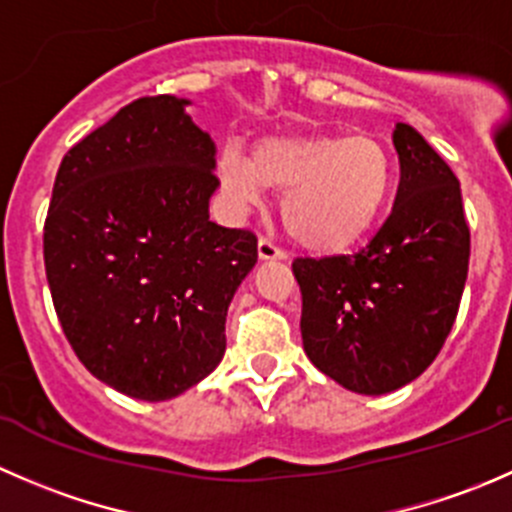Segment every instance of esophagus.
<instances>
[{
	"instance_id": "obj_1",
	"label": "esophagus",
	"mask_w": 512,
	"mask_h": 512,
	"mask_svg": "<svg viewBox=\"0 0 512 512\" xmlns=\"http://www.w3.org/2000/svg\"><path fill=\"white\" fill-rule=\"evenodd\" d=\"M257 255H260V260H285L287 252L282 247H277L270 237H260V242H257Z\"/></svg>"
}]
</instances>
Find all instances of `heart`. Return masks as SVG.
<instances>
[{"instance_id":"1","label":"heart","mask_w":512,"mask_h":512,"mask_svg":"<svg viewBox=\"0 0 512 512\" xmlns=\"http://www.w3.org/2000/svg\"><path fill=\"white\" fill-rule=\"evenodd\" d=\"M394 165L381 141L337 133H280L252 143L250 158L230 148L220 178L242 203L262 188L285 195L282 223L297 245L332 255L359 242L379 218Z\"/></svg>"}]
</instances>
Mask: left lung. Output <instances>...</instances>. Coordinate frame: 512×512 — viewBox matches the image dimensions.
Wrapping results in <instances>:
<instances>
[{"label":"left lung","mask_w":512,"mask_h":512,"mask_svg":"<svg viewBox=\"0 0 512 512\" xmlns=\"http://www.w3.org/2000/svg\"><path fill=\"white\" fill-rule=\"evenodd\" d=\"M394 210L354 255L297 257L302 344L322 374L356 394H389L431 366L456 322L471 230L448 163L396 123Z\"/></svg>","instance_id":"8db88e82"}]
</instances>
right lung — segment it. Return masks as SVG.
I'll return each mask as SVG.
<instances>
[{
	"label": "right lung",
	"instance_id": "right-lung-1",
	"mask_svg": "<svg viewBox=\"0 0 512 512\" xmlns=\"http://www.w3.org/2000/svg\"><path fill=\"white\" fill-rule=\"evenodd\" d=\"M183 98L143 96L69 148L44 223L56 317L81 364L121 394L165 401L225 354L252 230L210 220L215 143Z\"/></svg>",
	"mask_w": 512,
	"mask_h": 512
}]
</instances>
